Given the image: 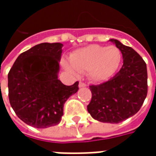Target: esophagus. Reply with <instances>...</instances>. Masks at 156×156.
Wrapping results in <instances>:
<instances>
[{
    "instance_id": "34e87169",
    "label": "esophagus",
    "mask_w": 156,
    "mask_h": 156,
    "mask_svg": "<svg viewBox=\"0 0 156 156\" xmlns=\"http://www.w3.org/2000/svg\"><path fill=\"white\" fill-rule=\"evenodd\" d=\"M78 86H79V88H84V87H86V86H87V84H86L85 83L80 82V83H79V84H78Z\"/></svg>"
}]
</instances>
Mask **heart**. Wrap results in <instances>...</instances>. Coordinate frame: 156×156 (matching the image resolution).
<instances>
[{
    "label": "heart",
    "mask_w": 156,
    "mask_h": 156,
    "mask_svg": "<svg viewBox=\"0 0 156 156\" xmlns=\"http://www.w3.org/2000/svg\"><path fill=\"white\" fill-rule=\"evenodd\" d=\"M121 59L120 50L115 46L94 44L73 52L70 57L71 64L64 62V67L73 73L88 72L91 80L103 82L115 74Z\"/></svg>",
    "instance_id": "heart-1"
}]
</instances>
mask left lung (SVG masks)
Instances as JSON below:
<instances>
[{
	"mask_svg": "<svg viewBox=\"0 0 156 156\" xmlns=\"http://www.w3.org/2000/svg\"><path fill=\"white\" fill-rule=\"evenodd\" d=\"M110 41L120 50L124 63L108 81L89 86L92 98L87 108L96 120L118 124L140 109L147 96V68L145 62L133 48L118 40Z\"/></svg>",
	"mask_w": 156,
	"mask_h": 156,
	"instance_id": "8db88e82",
	"label": "left lung"
}]
</instances>
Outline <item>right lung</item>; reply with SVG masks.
Wrapping results in <instances>:
<instances>
[{
	"label": "right lung",
	"instance_id": "1",
	"mask_svg": "<svg viewBox=\"0 0 156 156\" xmlns=\"http://www.w3.org/2000/svg\"><path fill=\"white\" fill-rule=\"evenodd\" d=\"M62 43L43 42L19 55L8 73L12 108L24 123L37 129L60 123L63 105L78 90V82L64 85L58 78Z\"/></svg>",
	"mask_w": 156,
	"mask_h": 156
}]
</instances>
